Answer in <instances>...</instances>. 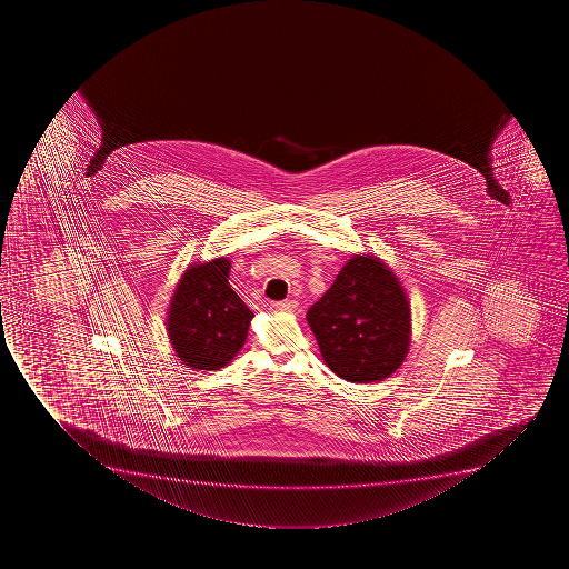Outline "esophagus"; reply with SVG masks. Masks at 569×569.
Listing matches in <instances>:
<instances>
[{
    "instance_id": "obj_1",
    "label": "esophagus",
    "mask_w": 569,
    "mask_h": 569,
    "mask_svg": "<svg viewBox=\"0 0 569 569\" xmlns=\"http://www.w3.org/2000/svg\"><path fill=\"white\" fill-rule=\"evenodd\" d=\"M270 310L272 312H281V315H291L297 310V302L295 301H281V302H272L270 305Z\"/></svg>"
}]
</instances>
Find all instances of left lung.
<instances>
[{
	"label": "left lung",
	"mask_w": 569,
	"mask_h": 569,
	"mask_svg": "<svg viewBox=\"0 0 569 569\" xmlns=\"http://www.w3.org/2000/svg\"><path fill=\"white\" fill-rule=\"evenodd\" d=\"M321 360L348 382H379L400 368L411 345V305L387 262L352 254L333 286L308 308Z\"/></svg>",
	"instance_id": "obj_1"
}]
</instances>
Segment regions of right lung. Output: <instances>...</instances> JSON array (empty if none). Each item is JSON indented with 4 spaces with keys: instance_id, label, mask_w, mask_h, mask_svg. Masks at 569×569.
I'll return each instance as SVG.
<instances>
[{
    "instance_id": "right-lung-1",
    "label": "right lung",
    "mask_w": 569,
    "mask_h": 569,
    "mask_svg": "<svg viewBox=\"0 0 569 569\" xmlns=\"http://www.w3.org/2000/svg\"><path fill=\"white\" fill-rule=\"evenodd\" d=\"M230 259L192 262L174 286L166 329L174 356L196 371H217L248 339L253 312L228 283Z\"/></svg>"
}]
</instances>
